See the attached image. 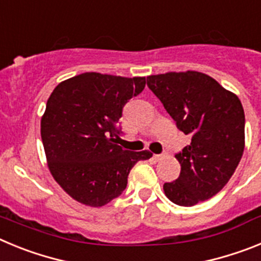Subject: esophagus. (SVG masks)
I'll return each instance as SVG.
<instances>
[{
  "instance_id": "esophagus-1",
  "label": "esophagus",
  "mask_w": 261,
  "mask_h": 261,
  "mask_svg": "<svg viewBox=\"0 0 261 261\" xmlns=\"http://www.w3.org/2000/svg\"><path fill=\"white\" fill-rule=\"evenodd\" d=\"M165 156H166V154H154L153 159L154 161H161V159H163Z\"/></svg>"
}]
</instances>
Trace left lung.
Masks as SVG:
<instances>
[{"instance_id":"left-lung-1","label":"left lung","mask_w":261,"mask_h":261,"mask_svg":"<svg viewBox=\"0 0 261 261\" xmlns=\"http://www.w3.org/2000/svg\"><path fill=\"white\" fill-rule=\"evenodd\" d=\"M147 87L162 102L191 144L175 154L181 166L163 190L172 202L192 206L220 192L244 150V111L239 98L199 71L149 75Z\"/></svg>"}]
</instances>
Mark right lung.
<instances>
[{"label": "right lung", "mask_w": 261, "mask_h": 261, "mask_svg": "<svg viewBox=\"0 0 261 261\" xmlns=\"http://www.w3.org/2000/svg\"><path fill=\"white\" fill-rule=\"evenodd\" d=\"M145 84V77L84 73L50 94L41 117V141L50 174L77 201L103 206L116 199L133 166L153 155L117 145L124 106Z\"/></svg>", "instance_id": "obj_1"}]
</instances>
